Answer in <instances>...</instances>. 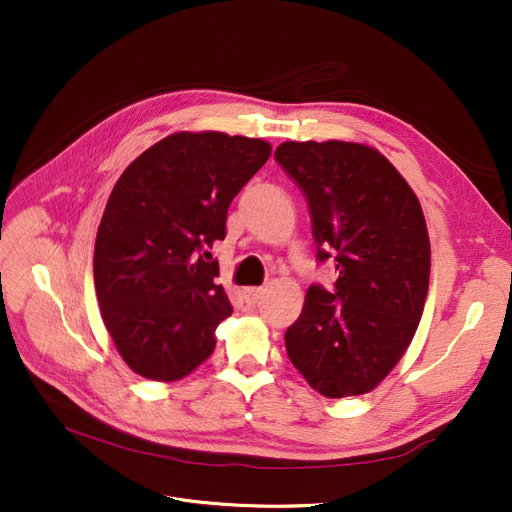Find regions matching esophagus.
<instances>
[{"label": "esophagus", "mask_w": 512, "mask_h": 512, "mask_svg": "<svg viewBox=\"0 0 512 512\" xmlns=\"http://www.w3.org/2000/svg\"><path fill=\"white\" fill-rule=\"evenodd\" d=\"M261 297H263V288L261 286H249V288L242 290V299H245L249 305L259 303Z\"/></svg>", "instance_id": "obj_1"}]
</instances>
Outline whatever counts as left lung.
Wrapping results in <instances>:
<instances>
[{
    "instance_id": "8db88e82",
    "label": "left lung",
    "mask_w": 512,
    "mask_h": 512,
    "mask_svg": "<svg viewBox=\"0 0 512 512\" xmlns=\"http://www.w3.org/2000/svg\"><path fill=\"white\" fill-rule=\"evenodd\" d=\"M278 164L303 191L317 261L332 259V290L313 284L286 330V353L328 398L365 394L405 355L429 286V236L413 188L367 145L282 143Z\"/></svg>"
}]
</instances>
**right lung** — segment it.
I'll list each match as a JSON object with an SVG mask.
<instances>
[{
    "instance_id": "obj_1",
    "label": "right lung",
    "mask_w": 512,
    "mask_h": 512,
    "mask_svg": "<svg viewBox=\"0 0 512 512\" xmlns=\"http://www.w3.org/2000/svg\"><path fill=\"white\" fill-rule=\"evenodd\" d=\"M261 139L176 132L141 153L107 199L93 276L103 324L126 365L155 382L197 369L232 305L211 249L228 207L270 157Z\"/></svg>"
}]
</instances>
